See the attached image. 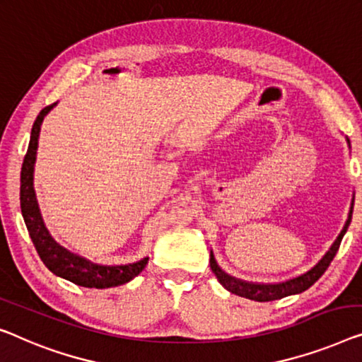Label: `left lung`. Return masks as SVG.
Here are the masks:
<instances>
[{"instance_id": "1", "label": "left lung", "mask_w": 362, "mask_h": 362, "mask_svg": "<svg viewBox=\"0 0 362 362\" xmlns=\"http://www.w3.org/2000/svg\"><path fill=\"white\" fill-rule=\"evenodd\" d=\"M346 141L349 144L348 138H346ZM353 204H354V198H353V203H351V209H349L346 224H344L343 230L337 237V240L333 242L330 249H328V252L322 257V260L317 263L314 268H310L309 272H305L304 274H299V276L291 278V279H288V281L273 283V284H269V283L268 284L249 283V281H244V279H237L234 276H229L228 273H224L223 269L218 267V263H216L214 255L211 252V255H209V265H211L213 273L216 274L218 281L223 284L226 289L230 291L233 294L240 296V298H245V299H252V300H258V302H268V300L283 299V298H286V296H291V294H299V293H302V291L309 289L310 286L314 284L323 273H325V269L330 267L332 260L335 258L337 252L339 249V244H341L343 235L346 234L348 226L351 224Z\"/></svg>"}]
</instances>
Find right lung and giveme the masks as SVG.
I'll list each match as a JSON object with an SVG mask.
<instances>
[{"label": "right lung", "mask_w": 362, "mask_h": 362, "mask_svg": "<svg viewBox=\"0 0 362 362\" xmlns=\"http://www.w3.org/2000/svg\"><path fill=\"white\" fill-rule=\"evenodd\" d=\"M55 105L57 104L45 107L37 115L30 132V141L23 163V169H21V211H23L27 230H29L30 239L34 242L35 250L42 258V262L57 276L83 286V288L105 289L125 284L143 272L144 267L148 265V257L141 258L139 262L128 263V265H97V263L86 260V258L66 250L58 244L48 233L45 223L42 219L34 190V164L37 146H39L40 125L47 113Z\"/></svg>", "instance_id": "1"}]
</instances>
